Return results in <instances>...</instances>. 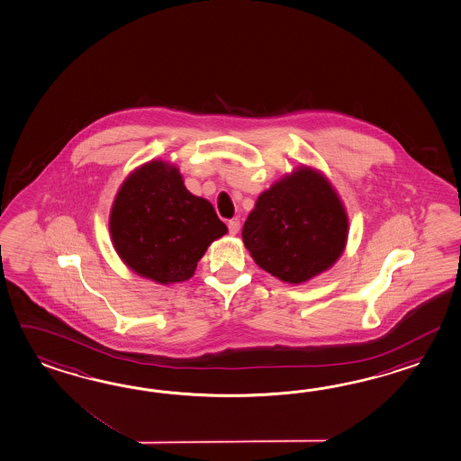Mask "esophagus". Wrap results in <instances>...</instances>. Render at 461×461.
Instances as JSON below:
<instances>
[{"instance_id":"obj_1","label":"esophagus","mask_w":461,"mask_h":461,"mask_svg":"<svg viewBox=\"0 0 461 461\" xmlns=\"http://www.w3.org/2000/svg\"><path fill=\"white\" fill-rule=\"evenodd\" d=\"M227 227H229V232H230L232 236H236L237 232H239V229H240V221H239V219H230V221L227 222Z\"/></svg>"}]
</instances>
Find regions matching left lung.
I'll use <instances>...</instances> for the list:
<instances>
[{"label": "left lung", "instance_id": "1", "mask_svg": "<svg viewBox=\"0 0 461 461\" xmlns=\"http://www.w3.org/2000/svg\"><path fill=\"white\" fill-rule=\"evenodd\" d=\"M242 239L260 269L285 283H304L341 256L348 217L330 182L299 168L260 194Z\"/></svg>", "mask_w": 461, "mask_h": 461}]
</instances>
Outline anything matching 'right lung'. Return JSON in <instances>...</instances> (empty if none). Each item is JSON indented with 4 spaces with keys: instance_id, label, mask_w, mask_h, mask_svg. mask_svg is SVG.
Segmentation results:
<instances>
[{
    "instance_id": "1",
    "label": "right lung",
    "mask_w": 461,
    "mask_h": 461,
    "mask_svg": "<svg viewBox=\"0 0 461 461\" xmlns=\"http://www.w3.org/2000/svg\"><path fill=\"white\" fill-rule=\"evenodd\" d=\"M225 232L212 203L192 195L177 168L160 160L123 182L110 213V234L122 260L160 284L192 277L209 244Z\"/></svg>"
}]
</instances>
